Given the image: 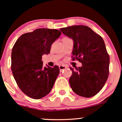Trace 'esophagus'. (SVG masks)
I'll return each mask as SVG.
<instances>
[{
	"instance_id": "esophagus-1",
	"label": "esophagus",
	"mask_w": 122,
	"mask_h": 122,
	"mask_svg": "<svg viewBox=\"0 0 122 122\" xmlns=\"http://www.w3.org/2000/svg\"><path fill=\"white\" fill-rule=\"evenodd\" d=\"M66 68H67V66L65 65H60V66H59V69H60V72H62L63 70L66 69Z\"/></svg>"
}]
</instances>
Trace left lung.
Listing matches in <instances>:
<instances>
[{
  "instance_id": "8db88e82",
  "label": "left lung",
  "mask_w": 122,
  "mask_h": 122,
  "mask_svg": "<svg viewBox=\"0 0 122 122\" xmlns=\"http://www.w3.org/2000/svg\"><path fill=\"white\" fill-rule=\"evenodd\" d=\"M60 30L73 39L72 60L82 63L80 67H71V88L80 96L92 97L100 91L109 75V56L103 39L91 28L82 25L62 28Z\"/></svg>"
}]
</instances>
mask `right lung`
I'll use <instances>...</instances> for the list:
<instances>
[{"label": "right lung", "instance_id": "1", "mask_svg": "<svg viewBox=\"0 0 122 122\" xmlns=\"http://www.w3.org/2000/svg\"><path fill=\"white\" fill-rule=\"evenodd\" d=\"M58 30L38 28L23 34L11 52V71L24 94L33 99L47 95L60 73L58 66L44 67L42 56L50 53L51 46L61 35Z\"/></svg>", "mask_w": 122, "mask_h": 122}]
</instances>
